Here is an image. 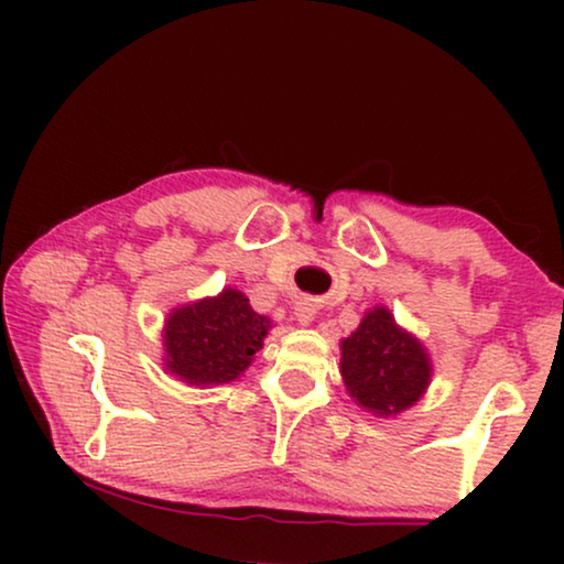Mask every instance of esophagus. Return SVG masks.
<instances>
[{
  "label": "esophagus",
  "mask_w": 564,
  "mask_h": 564,
  "mask_svg": "<svg viewBox=\"0 0 564 564\" xmlns=\"http://www.w3.org/2000/svg\"><path fill=\"white\" fill-rule=\"evenodd\" d=\"M295 315H297V321L303 323V326H307V323L315 318V305L311 303V300H300L297 307H295Z\"/></svg>",
  "instance_id": "34e87169"
}]
</instances>
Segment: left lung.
I'll use <instances>...</instances> for the list:
<instances>
[{
  "label": "left lung",
  "mask_w": 564,
  "mask_h": 564,
  "mask_svg": "<svg viewBox=\"0 0 564 564\" xmlns=\"http://www.w3.org/2000/svg\"><path fill=\"white\" fill-rule=\"evenodd\" d=\"M341 377L354 403L388 419L419 403L431 382V361L419 338L380 305L341 341Z\"/></svg>",
  "instance_id": "8db88e82"
}]
</instances>
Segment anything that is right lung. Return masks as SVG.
I'll use <instances>...</instances> for the list:
<instances>
[{
    "mask_svg": "<svg viewBox=\"0 0 564 564\" xmlns=\"http://www.w3.org/2000/svg\"><path fill=\"white\" fill-rule=\"evenodd\" d=\"M269 328L267 315L253 311L243 292L228 288L169 313L164 365L189 384L230 382L251 365Z\"/></svg>",
    "mask_w": 564,
    "mask_h": 564,
    "instance_id": "right-lung-1",
    "label": "right lung"
}]
</instances>
